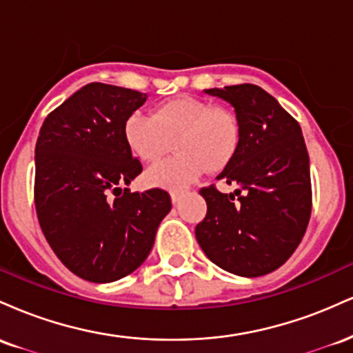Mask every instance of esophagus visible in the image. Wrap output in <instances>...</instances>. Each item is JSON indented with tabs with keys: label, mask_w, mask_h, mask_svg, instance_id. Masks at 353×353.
Segmentation results:
<instances>
[{
	"label": "esophagus",
	"mask_w": 353,
	"mask_h": 353,
	"mask_svg": "<svg viewBox=\"0 0 353 353\" xmlns=\"http://www.w3.org/2000/svg\"><path fill=\"white\" fill-rule=\"evenodd\" d=\"M182 199V192H177V190H174V192H171V201L174 202V204H177Z\"/></svg>",
	"instance_id": "1"
}]
</instances>
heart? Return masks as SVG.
I'll use <instances>...</instances> for the list:
<instances>
[{
	"label": "heart",
	"mask_w": 353,
	"mask_h": 353,
	"mask_svg": "<svg viewBox=\"0 0 353 353\" xmlns=\"http://www.w3.org/2000/svg\"><path fill=\"white\" fill-rule=\"evenodd\" d=\"M124 139L143 163H156L174 141L176 156L145 172L148 184L182 189L204 172L224 168L239 145L237 119L224 109L196 98H177L152 114L134 111L124 123Z\"/></svg>",
	"instance_id": "obj_1"
}]
</instances>
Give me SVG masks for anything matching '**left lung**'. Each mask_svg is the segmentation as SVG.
Returning a JSON list of instances; mask_svg holds the SVG:
<instances>
[{"label": "left lung", "instance_id": "left-lung-1", "mask_svg": "<svg viewBox=\"0 0 353 353\" xmlns=\"http://www.w3.org/2000/svg\"><path fill=\"white\" fill-rule=\"evenodd\" d=\"M228 101L239 145L217 181L237 184L222 194L201 189L205 219L196 228L214 264L241 277H261L285 264L301 244L312 210L310 165L297 121L255 84L204 89Z\"/></svg>", "mask_w": 353, "mask_h": 353}]
</instances>
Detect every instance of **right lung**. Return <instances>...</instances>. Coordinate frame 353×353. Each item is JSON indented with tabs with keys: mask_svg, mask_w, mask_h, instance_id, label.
<instances>
[{
	"mask_svg": "<svg viewBox=\"0 0 353 353\" xmlns=\"http://www.w3.org/2000/svg\"><path fill=\"white\" fill-rule=\"evenodd\" d=\"M145 92L89 83L44 119L34 149V202L48 244L84 281H119L148 259L171 210L163 189L131 192L143 171L124 123ZM112 193L114 198L110 197Z\"/></svg>",
	"mask_w": 353,
	"mask_h": 353,
	"instance_id": "1",
	"label": "right lung"
}]
</instances>
